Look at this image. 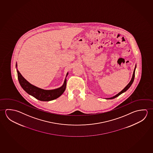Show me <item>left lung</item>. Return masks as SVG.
Here are the masks:
<instances>
[{
  "mask_svg": "<svg viewBox=\"0 0 153 153\" xmlns=\"http://www.w3.org/2000/svg\"><path fill=\"white\" fill-rule=\"evenodd\" d=\"M136 67H137V65H135V66L134 70V71H133V75H132V79H131V80L130 81V82L128 83V85H127L125 87L123 90H122L121 91H120L119 93L117 94H116V95H114V96H113V97H110V98H106V100H111V99H114V98H116L117 97H118V96H119L120 95H121L123 93H124L126 91H127L128 89V88H130V87L132 85V83L133 82V81H134V79L135 77V68H136Z\"/></svg>",
  "mask_w": 153,
  "mask_h": 153,
  "instance_id": "8db88e82",
  "label": "left lung"
}]
</instances>
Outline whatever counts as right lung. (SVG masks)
I'll return each instance as SVG.
<instances>
[{
	"mask_svg": "<svg viewBox=\"0 0 153 153\" xmlns=\"http://www.w3.org/2000/svg\"><path fill=\"white\" fill-rule=\"evenodd\" d=\"M17 62H16V68L18 73L19 82L21 87L29 95L33 96L35 99L41 101H50L54 100L61 96L65 91L66 87V77L68 72L67 73L64 82L62 85L59 88L54 89H44L39 88L35 85H32L28 81L23 78L21 73L19 71L17 68Z\"/></svg>",
	"mask_w": 153,
	"mask_h": 153,
	"instance_id": "1",
	"label": "right lung"
}]
</instances>
